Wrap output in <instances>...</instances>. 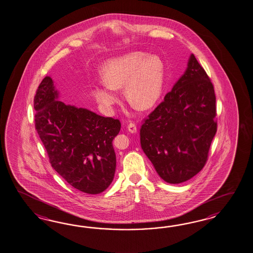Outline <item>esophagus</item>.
<instances>
[{
  "mask_svg": "<svg viewBox=\"0 0 253 253\" xmlns=\"http://www.w3.org/2000/svg\"><path fill=\"white\" fill-rule=\"evenodd\" d=\"M127 129L130 133H136L137 132V127H136V124L134 123H130V124H128Z\"/></svg>",
  "mask_w": 253,
  "mask_h": 253,
  "instance_id": "1",
  "label": "esophagus"
}]
</instances>
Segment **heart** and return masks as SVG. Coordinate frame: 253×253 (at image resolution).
Segmentation results:
<instances>
[{
  "instance_id": "obj_1",
  "label": "heart",
  "mask_w": 253,
  "mask_h": 253,
  "mask_svg": "<svg viewBox=\"0 0 253 253\" xmlns=\"http://www.w3.org/2000/svg\"><path fill=\"white\" fill-rule=\"evenodd\" d=\"M164 76L159 56L131 52L105 63L101 68L104 83L93 86V96L106 111H111L119 100L116 89L124 86L126 98L139 109L147 110L160 98Z\"/></svg>"
}]
</instances>
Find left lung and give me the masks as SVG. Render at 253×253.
<instances>
[{
	"mask_svg": "<svg viewBox=\"0 0 253 253\" xmlns=\"http://www.w3.org/2000/svg\"><path fill=\"white\" fill-rule=\"evenodd\" d=\"M214 86L192 54L184 75L140 129L141 146L161 178L185 182L205 167L216 132Z\"/></svg>",
	"mask_w": 253,
	"mask_h": 253,
	"instance_id": "8db88e82",
	"label": "left lung"
}]
</instances>
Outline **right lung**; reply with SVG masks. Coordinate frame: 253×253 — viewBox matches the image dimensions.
<instances>
[{
    "mask_svg": "<svg viewBox=\"0 0 253 253\" xmlns=\"http://www.w3.org/2000/svg\"><path fill=\"white\" fill-rule=\"evenodd\" d=\"M34 108L37 133L62 178L86 194L106 190L116 170L112 141L121 129L120 121L58 100L50 77L38 86Z\"/></svg>",
    "mask_w": 253,
    "mask_h": 253,
    "instance_id": "add662e5",
    "label": "right lung"
}]
</instances>
